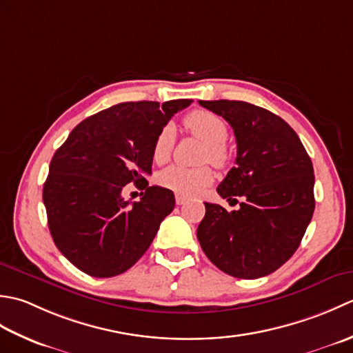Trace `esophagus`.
Masks as SVG:
<instances>
[{"instance_id":"esophagus-1","label":"esophagus","mask_w":353,"mask_h":353,"mask_svg":"<svg viewBox=\"0 0 353 353\" xmlns=\"http://www.w3.org/2000/svg\"><path fill=\"white\" fill-rule=\"evenodd\" d=\"M175 201H176V204L178 205H183V204H185V198L184 196H181V195H176V198H175Z\"/></svg>"}]
</instances>
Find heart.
Listing matches in <instances>:
<instances>
[{"mask_svg":"<svg viewBox=\"0 0 353 353\" xmlns=\"http://www.w3.org/2000/svg\"><path fill=\"white\" fill-rule=\"evenodd\" d=\"M183 123L187 131L199 137L208 145L205 152L207 160H210L214 166H224L228 161V150L224 145L228 139V128L225 121L208 111L195 110L187 114ZM174 140L175 132L172 126H164L157 134L152 146V158L157 164H163L169 160L172 149H174ZM158 181L163 187L175 192L176 195L196 196L207 185L212 184L213 174L208 168L189 169L183 166H172L161 172Z\"/></svg>","mask_w":353,"mask_h":353,"instance_id":"b5f03b06","label":"heart"}]
</instances>
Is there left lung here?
Returning a JSON list of instances; mask_svg holds the SVG:
<instances>
[{"label":"left lung","instance_id":"obj_1","mask_svg":"<svg viewBox=\"0 0 353 353\" xmlns=\"http://www.w3.org/2000/svg\"><path fill=\"white\" fill-rule=\"evenodd\" d=\"M224 117L237 145L236 166L218 185L227 212L205 203L198 241L225 274L259 279L274 272L299 248L315 208L314 168L296 131L276 114L241 100H199Z\"/></svg>","mask_w":353,"mask_h":353}]
</instances>
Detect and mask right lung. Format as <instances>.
Wrapping results in <instances>:
<instances>
[{
	"mask_svg": "<svg viewBox=\"0 0 353 353\" xmlns=\"http://www.w3.org/2000/svg\"><path fill=\"white\" fill-rule=\"evenodd\" d=\"M192 103L125 102L81 121L50 163L42 190L57 250L92 277H114L146 253L161 221L174 210V192L149 185L152 146L170 117ZM129 182L145 190L129 205Z\"/></svg>",
	"mask_w": 353,
	"mask_h": 353,
	"instance_id": "right-lung-1",
	"label": "right lung"
}]
</instances>
